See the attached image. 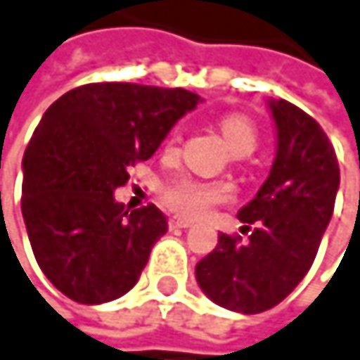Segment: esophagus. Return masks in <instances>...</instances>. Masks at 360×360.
Segmentation results:
<instances>
[{
  "instance_id": "34e87169",
  "label": "esophagus",
  "mask_w": 360,
  "mask_h": 360,
  "mask_svg": "<svg viewBox=\"0 0 360 360\" xmlns=\"http://www.w3.org/2000/svg\"><path fill=\"white\" fill-rule=\"evenodd\" d=\"M168 226H170V228H190L192 221L181 219V217H170V219H168Z\"/></svg>"
}]
</instances>
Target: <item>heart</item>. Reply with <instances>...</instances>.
Returning a JSON list of instances; mask_svg holds the SVG:
<instances>
[{
  "label": "heart",
  "mask_w": 360,
  "mask_h": 360,
  "mask_svg": "<svg viewBox=\"0 0 360 360\" xmlns=\"http://www.w3.org/2000/svg\"><path fill=\"white\" fill-rule=\"evenodd\" d=\"M219 130L233 147L235 155L245 158L258 145V130L254 123L241 115H228L219 121ZM179 143L176 134H170L166 141V151H174ZM233 192L224 181H207L196 176H174L160 188L162 205L179 217L198 219L205 217L213 207L230 200Z\"/></svg>",
  "instance_id": "1"
}]
</instances>
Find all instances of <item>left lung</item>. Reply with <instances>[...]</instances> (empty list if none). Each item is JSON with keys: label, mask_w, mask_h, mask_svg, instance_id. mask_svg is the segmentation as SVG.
Segmentation results:
<instances>
[{"label": "left lung", "mask_w": 360, "mask_h": 360, "mask_svg": "<svg viewBox=\"0 0 360 360\" xmlns=\"http://www.w3.org/2000/svg\"><path fill=\"white\" fill-rule=\"evenodd\" d=\"M277 155L256 198L239 211L252 235H219L196 264L202 292L217 305L260 314L284 301L307 275L340 188L335 149L320 123L286 100H271Z\"/></svg>", "instance_id": "1"}]
</instances>
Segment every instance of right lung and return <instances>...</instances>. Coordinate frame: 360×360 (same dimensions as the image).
<instances>
[{
  "label": "right lung",
  "mask_w": 360,
  "mask_h": 360,
  "mask_svg": "<svg viewBox=\"0 0 360 360\" xmlns=\"http://www.w3.org/2000/svg\"><path fill=\"white\" fill-rule=\"evenodd\" d=\"M198 100L181 87L89 83L40 119L22 158L20 211L40 269L68 299L100 305L134 288L168 221L155 205L127 213L112 192Z\"/></svg>",
  "instance_id": "obj_1"
}]
</instances>
